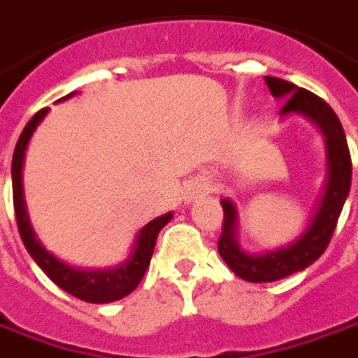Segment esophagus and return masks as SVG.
<instances>
[{
  "mask_svg": "<svg viewBox=\"0 0 358 358\" xmlns=\"http://www.w3.org/2000/svg\"><path fill=\"white\" fill-rule=\"evenodd\" d=\"M207 184L205 182H201V180H194V182H189L186 186V194H184V199H186L187 203L189 201H196L197 197H201L207 194Z\"/></svg>",
  "mask_w": 358,
  "mask_h": 358,
  "instance_id": "34e87169",
  "label": "esophagus"
}]
</instances>
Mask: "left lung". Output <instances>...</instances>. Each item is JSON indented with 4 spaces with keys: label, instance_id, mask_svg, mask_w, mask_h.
Masks as SVG:
<instances>
[{
    "label": "left lung",
    "instance_id": "8db88e82",
    "mask_svg": "<svg viewBox=\"0 0 358 358\" xmlns=\"http://www.w3.org/2000/svg\"><path fill=\"white\" fill-rule=\"evenodd\" d=\"M266 83L273 99L283 101L281 118L304 116L318 127L326 143V182L310 215L308 224L296 238L281 248L266 250L259 254H250L238 244V211L231 199H222V234L219 238V254L232 273L250 283H271L283 277L302 271L318 259L329 244L336 231L337 219L351 189V155L345 139L341 122L331 106L314 92L301 89L296 85L266 77Z\"/></svg>",
    "mask_w": 358,
    "mask_h": 358
}]
</instances>
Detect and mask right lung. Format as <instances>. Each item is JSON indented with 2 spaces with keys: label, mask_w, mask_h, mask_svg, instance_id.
I'll use <instances>...</instances> for the list:
<instances>
[{
  "label": "right lung",
  "mask_w": 358,
  "mask_h": 358,
  "mask_svg": "<svg viewBox=\"0 0 358 358\" xmlns=\"http://www.w3.org/2000/svg\"><path fill=\"white\" fill-rule=\"evenodd\" d=\"M75 92L64 96L62 101L71 99ZM48 108L40 110L31 118V122L24 126L19 141L15 145L13 162H11V178H13V205L15 217H17V227L21 234L24 248L29 250L32 259L38 264V267L48 275L50 279L66 292H69L75 299H81L85 302L92 304H106V302L120 301L127 296L131 291H136V287L141 283L147 267L151 264L153 256L155 242L157 236L164 224H169L172 219V213H164L157 217L151 222H147L143 229H139L134 240V246L129 256L120 262L118 266L106 267V269H85V267L69 266L66 262H62L52 252L42 246V242L36 236V232L32 229L27 203H24V194H22V164H24V153L27 147L31 143L32 134L36 131V127L42 120L46 118Z\"/></svg>",
  "instance_id": "add662e5"
}]
</instances>
